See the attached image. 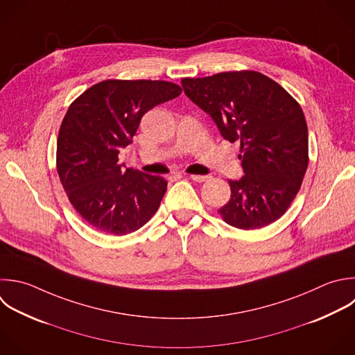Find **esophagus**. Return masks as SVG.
Returning a JSON list of instances; mask_svg holds the SVG:
<instances>
[{
	"label": "esophagus",
	"mask_w": 355,
	"mask_h": 355,
	"mask_svg": "<svg viewBox=\"0 0 355 355\" xmlns=\"http://www.w3.org/2000/svg\"><path fill=\"white\" fill-rule=\"evenodd\" d=\"M189 178L197 183H202L208 179V176H201V175H189Z\"/></svg>",
	"instance_id": "esophagus-1"
}]
</instances>
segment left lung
Here are the masks:
<instances>
[{
    "mask_svg": "<svg viewBox=\"0 0 355 355\" xmlns=\"http://www.w3.org/2000/svg\"><path fill=\"white\" fill-rule=\"evenodd\" d=\"M186 96L216 123L222 137L240 141L244 176L229 180L230 200L218 211L237 229L277 220L297 196L308 166V129L300 104L255 71L184 78Z\"/></svg>",
    "mask_w": 355,
    "mask_h": 355,
    "instance_id": "1",
    "label": "left lung"
}]
</instances>
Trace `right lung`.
Returning <instances> with one entry per match:
<instances>
[{"label": "right lung", "mask_w": 355, "mask_h": 355, "mask_svg": "<svg viewBox=\"0 0 355 355\" xmlns=\"http://www.w3.org/2000/svg\"><path fill=\"white\" fill-rule=\"evenodd\" d=\"M180 93V86L165 80L110 79L69 105L57 140V171L71 204L94 229L123 236L157 212L168 182L123 169L118 154L147 111Z\"/></svg>", "instance_id": "obj_1"}]
</instances>
